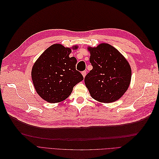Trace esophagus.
<instances>
[{
	"instance_id": "esophagus-1",
	"label": "esophagus",
	"mask_w": 159,
	"mask_h": 159,
	"mask_svg": "<svg viewBox=\"0 0 159 159\" xmlns=\"http://www.w3.org/2000/svg\"><path fill=\"white\" fill-rule=\"evenodd\" d=\"M81 74H82V75H83V76H84V78H85V75H86V71H84L81 72Z\"/></svg>"
}]
</instances>
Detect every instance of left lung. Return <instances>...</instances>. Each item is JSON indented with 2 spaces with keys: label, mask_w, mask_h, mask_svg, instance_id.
Segmentation results:
<instances>
[{
  "label": "left lung",
  "mask_w": 159,
  "mask_h": 159,
  "mask_svg": "<svg viewBox=\"0 0 159 159\" xmlns=\"http://www.w3.org/2000/svg\"><path fill=\"white\" fill-rule=\"evenodd\" d=\"M93 69L85 77V84L91 97L99 102H113L122 97L131 79L128 61L108 44L88 48Z\"/></svg>",
  "instance_id": "1"
}]
</instances>
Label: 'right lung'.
<instances>
[{
    "label": "right lung",
    "mask_w": 159,
    "mask_h": 159,
    "mask_svg": "<svg viewBox=\"0 0 159 159\" xmlns=\"http://www.w3.org/2000/svg\"><path fill=\"white\" fill-rule=\"evenodd\" d=\"M71 52L69 48L54 44L43 52L32 67L35 89L48 102L57 103L68 98L74 86L84 80L75 69L76 58L69 57Z\"/></svg>",
    "instance_id": "add662e5"
}]
</instances>
